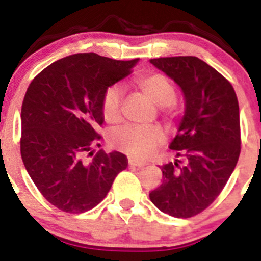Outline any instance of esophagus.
I'll list each match as a JSON object with an SVG mask.
<instances>
[{
	"instance_id": "34e87169",
	"label": "esophagus",
	"mask_w": 261,
	"mask_h": 261,
	"mask_svg": "<svg viewBox=\"0 0 261 261\" xmlns=\"http://www.w3.org/2000/svg\"><path fill=\"white\" fill-rule=\"evenodd\" d=\"M128 163L129 166H133V167H144L146 165L145 162H138V161H135V159H129Z\"/></svg>"
}]
</instances>
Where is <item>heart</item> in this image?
Segmentation results:
<instances>
[{
    "instance_id": "heart-1",
    "label": "heart",
    "mask_w": 261,
    "mask_h": 261,
    "mask_svg": "<svg viewBox=\"0 0 261 261\" xmlns=\"http://www.w3.org/2000/svg\"><path fill=\"white\" fill-rule=\"evenodd\" d=\"M136 85L151 102L163 108H171L175 100V87L166 75L159 73L142 75L136 80ZM123 93L117 86H110L102 99V114L106 121L116 123L120 119V106ZM165 141V135L158 126L126 125L117 129L111 136V142L116 149L133 158H147L158 145Z\"/></svg>"
}]
</instances>
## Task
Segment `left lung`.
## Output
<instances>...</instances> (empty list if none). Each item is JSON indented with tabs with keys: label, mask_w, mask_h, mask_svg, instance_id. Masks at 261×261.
I'll return each instance as SVG.
<instances>
[{
	"label": "left lung",
	"mask_w": 261,
	"mask_h": 261,
	"mask_svg": "<svg viewBox=\"0 0 261 261\" xmlns=\"http://www.w3.org/2000/svg\"><path fill=\"white\" fill-rule=\"evenodd\" d=\"M150 62L181 89L184 115L168 146L176 151V159L162 166V184L149 197L163 213L190 218L217 199L238 162V99L229 81L199 57Z\"/></svg>",
	"instance_id": "obj_1"
}]
</instances>
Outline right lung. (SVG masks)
Returning a JSON list of instances; mask_svg holds the SVG:
<instances>
[{
  "label": "right lung",
  "instance_id": "right-lung-1",
  "mask_svg": "<svg viewBox=\"0 0 261 261\" xmlns=\"http://www.w3.org/2000/svg\"><path fill=\"white\" fill-rule=\"evenodd\" d=\"M138 59L119 61L96 53H75L41 70L26 91L20 121V155L45 199L66 213H84L107 196L125 170L123 153L91 147L100 136L105 91L130 74Z\"/></svg>",
  "mask_w": 261,
  "mask_h": 261
}]
</instances>
